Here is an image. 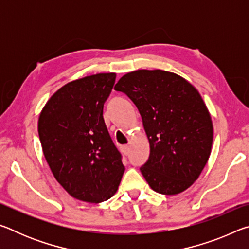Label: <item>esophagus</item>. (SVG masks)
Instances as JSON below:
<instances>
[{"mask_svg":"<svg viewBox=\"0 0 249 249\" xmlns=\"http://www.w3.org/2000/svg\"><path fill=\"white\" fill-rule=\"evenodd\" d=\"M121 150L122 153H123L124 155H128L129 154V147L127 145H123L121 147Z\"/></svg>","mask_w":249,"mask_h":249,"instance_id":"1","label":"esophagus"}]
</instances>
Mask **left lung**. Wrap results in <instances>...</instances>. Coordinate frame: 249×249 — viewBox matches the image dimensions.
Listing matches in <instances>:
<instances>
[{
  "mask_svg": "<svg viewBox=\"0 0 249 249\" xmlns=\"http://www.w3.org/2000/svg\"><path fill=\"white\" fill-rule=\"evenodd\" d=\"M114 89L141 113L150 146L141 172L154 191L178 195L193 184L208 162L213 124L201 95L180 75L163 70H136Z\"/></svg>",
  "mask_w": 249,
  "mask_h": 249,
  "instance_id": "obj_1",
  "label": "left lung"
}]
</instances>
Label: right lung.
<instances>
[{
  "instance_id": "right-lung-1",
  "label": "right lung",
  "mask_w": 249,
  "mask_h": 249,
  "mask_svg": "<svg viewBox=\"0 0 249 249\" xmlns=\"http://www.w3.org/2000/svg\"><path fill=\"white\" fill-rule=\"evenodd\" d=\"M115 73L60 88L41 111L38 134L50 170L74 199L100 203L115 195L125 167L103 119Z\"/></svg>"
}]
</instances>
